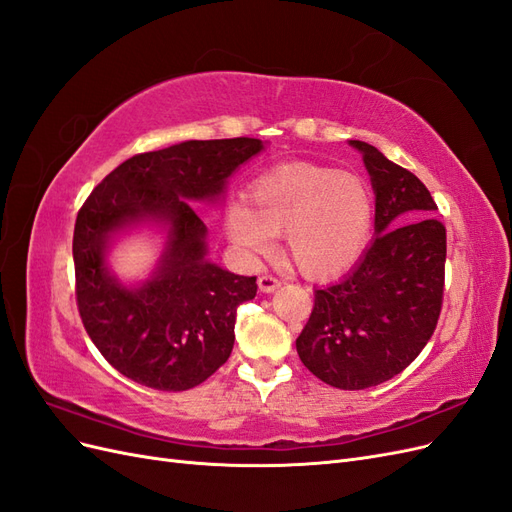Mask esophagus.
Masks as SVG:
<instances>
[{
  "instance_id": "1",
  "label": "esophagus",
  "mask_w": 512,
  "mask_h": 512,
  "mask_svg": "<svg viewBox=\"0 0 512 512\" xmlns=\"http://www.w3.org/2000/svg\"><path fill=\"white\" fill-rule=\"evenodd\" d=\"M282 286V282L277 280V277H273V275H260L258 277V288H260V292H273V290H277Z\"/></svg>"
}]
</instances>
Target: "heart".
Segmentation results:
<instances>
[{
    "label": "heart",
    "instance_id": "b5f03b06",
    "mask_svg": "<svg viewBox=\"0 0 512 512\" xmlns=\"http://www.w3.org/2000/svg\"><path fill=\"white\" fill-rule=\"evenodd\" d=\"M245 205L226 209L230 241L247 254L271 252V235L309 277H331L363 254L374 226V194L354 173L286 164L254 179Z\"/></svg>",
    "mask_w": 512,
    "mask_h": 512
}]
</instances>
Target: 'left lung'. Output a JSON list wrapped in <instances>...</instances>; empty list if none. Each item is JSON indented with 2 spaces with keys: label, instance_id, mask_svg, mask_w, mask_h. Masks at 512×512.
Masks as SVG:
<instances>
[{
  "label": "left lung",
  "instance_id": "1",
  "mask_svg": "<svg viewBox=\"0 0 512 512\" xmlns=\"http://www.w3.org/2000/svg\"><path fill=\"white\" fill-rule=\"evenodd\" d=\"M376 194V239L342 280L314 292L297 337L303 365L335 389L361 391L404 371L442 309L446 228L423 181L369 143L350 141Z\"/></svg>",
  "mask_w": 512,
  "mask_h": 512
}]
</instances>
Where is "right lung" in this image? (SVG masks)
Listing matches in <instances>:
<instances>
[{"mask_svg": "<svg viewBox=\"0 0 512 512\" xmlns=\"http://www.w3.org/2000/svg\"><path fill=\"white\" fill-rule=\"evenodd\" d=\"M262 151L258 138L185 141L119 164L83 203L74 224L76 305L91 342L119 374L158 391H188L218 371L235 344L237 307L256 297V277L205 258L207 226L194 200H218L226 179ZM169 226L161 267L128 289L103 254L117 229Z\"/></svg>", "mask_w": 512, "mask_h": 512, "instance_id": "right-lung-1", "label": "right lung"}]
</instances>
